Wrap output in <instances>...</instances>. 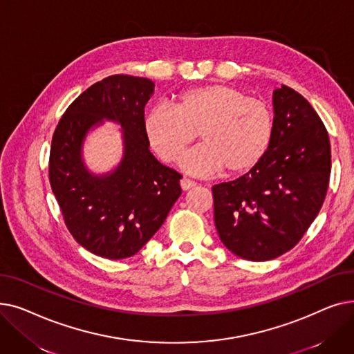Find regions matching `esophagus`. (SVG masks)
Masks as SVG:
<instances>
[{"instance_id": "obj_1", "label": "esophagus", "mask_w": 354, "mask_h": 354, "mask_svg": "<svg viewBox=\"0 0 354 354\" xmlns=\"http://www.w3.org/2000/svg\"><path fill=\"white\" fill-rule=\"evenodd\" d=\"M195 187H196V182H195V180H192V179H189V178L180 179V188H182L183 191L192 189V188H195Z\"/></svg>"}]
</instances>
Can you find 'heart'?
Instances as JSON below:
<instances>
[{"mask_svg":"<svg viewBox=\"0 0 354 354\" xmlns=\"http://www.w3.org/2000/svg\"><path fill=\"white\" fill-rule=\"evenodd\" d=\"M274 130L266 102L221 83L183 90L174 107L156 106L145 118L146 139L166 163H176L199 133L203 143L182 162L198 175L222 169L232 176L248 174L267 155Z\"/></svg>","mask_w":354,"mask_h":354,"instance_id":"heart-1","label":"heart"}]
</instances>
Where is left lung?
<instances>
[{
    "mask_svg": "<svg viewBox=\"0 0 354 354\" xmlns=\"http://www.w3.org/2000/svg\"><path fill=\"white\" fill-rule=\"evenodd\" d=\"M275 130L248 174L212 187L215 227L224 245L250 261L294 248L326 199L331 149L317 111L294 88L274 90Z\"/></svg>",
    "mask_w": 354,
    "mask_h": 354,
    "instance_id": "8db88e82",
    "label": "left lung"
}]
</instances>
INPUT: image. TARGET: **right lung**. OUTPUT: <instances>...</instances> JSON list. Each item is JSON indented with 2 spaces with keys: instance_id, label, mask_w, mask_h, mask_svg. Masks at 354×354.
<instances>
[{
  "instance_id": "add662e5",
  "label": "right lung",
  "mask_w": 354,
  "mask_h": 354,
  "mask_svg": "<svg viewBox=\"0 0 354 354\" xmlns=\"http://www.w3.org/2000/svg\"><path fill=\"white\" fill-rule=\"evenodd\" d=\"M152 80L115 74L90 86L74 100L54 130L48 179L64 224L77 243L109 259L133 257L162 227L182 189V175L149 151L145 104ZM102 117L119 121L125 158L106 177H93L80 158L86 130Z\"/></svg>"
}]
</instances>
